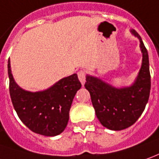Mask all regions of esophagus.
<instances>
[{
  "label": "esophagus",
  "mask_w": 159,
  "mask_h": 159,
  "mask_svg": "<svg viewBox=\"0 0 159 159\" xmlns=\"http://www.w3.org/2000/svg\"><path fill=\"white\" fill-rule=\"evenodd\" d=\"M78 77H79L80 81L81 82L82 85H84L85 82H86V71H84V70H80V71L78 72Z\"/></svg>",
  "instance_id": "esophagus-1"
}]
</instances>
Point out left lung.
Returning a JSON list of instances; mask_svg holds the SVG:
<instances>
[{
	"label": "left lung",
	"mask_w": 159,
	"mask_h": 159,
	"mask_svg": "<svg viewBox=\"0 0 159 159\" xmlns=\"http://www.w3.org/2000/svg\"><path fill=\"white\" fill-rule=\"evenodd\" d=\"M140 41L143 53L142 66L136 80L131 86L116 88L98 78L86 75L85 87L89 91L95 113L103 126L120 131L132 125L143 113L151 90L149 57L141 37L131 30Z\"/></svg>",
	"instance_id": "obj_1"
}]
</instances>
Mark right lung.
Returning a JSON list of instances; mask_svg holds the SVG:
<instances>
[{"label": "right lung", "mask_w": 159, "mask_h": 159, "mask_svg": "<svg viewBox=\"0 0 159 159\" xmlns=\"http://www.w3.org/2000/svg\"><path fill=\"white\" fill-rule=\"evenodd\" d=\"M7 73L11 100L22 123L40 135L61 134L68 123L73 98L81 87L77 74L61 79L47 90L32 93L23 90L15 83L9 60Z\"/></svg>", "instance_id": "1"}]
</instances>
